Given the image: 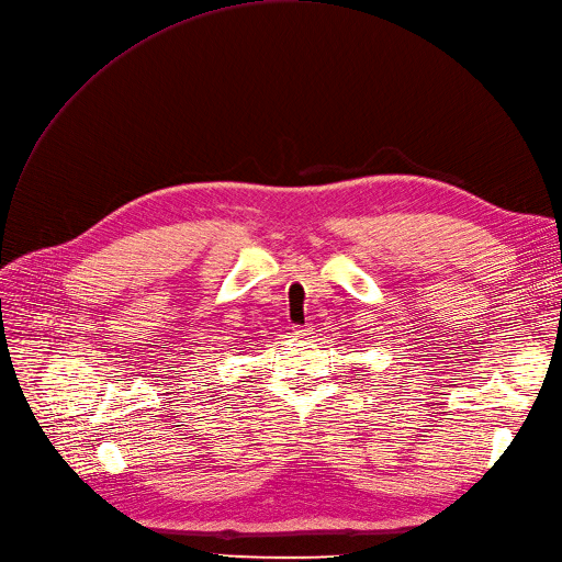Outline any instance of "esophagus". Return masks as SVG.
Returning <instances> with one entry per match:
<instances>
[{
  "label": "esophagus",
  "mask_w": 562,
  "mask_h": 562,
  "mask_svg": "<svg viewBox=\"0 0 562 562\" xmlns=\"http://www.w3.org/2000/svg\"><path fill=\"white\" fill-rule=\"evenodd\" d=\"M295 336H302V339H304V336H311L313 334V327H308V325H304V327H295V331H293Z\"/></svg>",
  "instance_id": "esophagus-1"
}]
</instances>
